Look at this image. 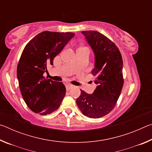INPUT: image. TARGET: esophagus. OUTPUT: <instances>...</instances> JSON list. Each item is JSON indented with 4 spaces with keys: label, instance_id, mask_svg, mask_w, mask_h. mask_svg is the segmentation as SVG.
<instances>
[{
    "label": "esophagus",
    "instance_id": "1",
    "mask_svg": "<svg viewBox=\"0 0 152 152\" xmlns=\"http://www.w3.org/2000/svg\"><path fill=\"white\" fill-rule=\"evenodd\" d=\"M73 86L71 85V84H66V88L67 91H69V90H70L72 88Z\"/></svg>",
    "mask_w": 152,
    "mask_h": 152
}]
</instances>
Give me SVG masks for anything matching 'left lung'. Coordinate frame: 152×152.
Returning a JSON list of instances; mask_svg holds the SVG:
<instances>
[{"mask_svg": "<svg viewBox=\"0 0 152 152\" xmlns=\"http://www.w3.org/2000/svg\"><path fill=\"white\" fill-rule=\"evenodd\" d=\"M82 33L94 53L92 74L97 86L92 94L80 90L76 104L82 114L97 119L111 111L120 96L124 82L123 59L116 45L102 33L96 31Z\"/></svg>", "mask_w": 152, "mask_h": 152, "instance_id": "8db88e82", "label": "left lung"}]
</instances>
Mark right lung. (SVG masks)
<instances>
[{"mask_svg":"<svg viewBox=\"0 0 152 152\" xmlns=\"http://www.w3.org/2000/svg\"><path fill=\"white\" fill-rule=\"evenodd\" d=\"M74 36L73 33L43 31L25 46L17 65L20 92L28 107L45 115L57 110L66 95L62 82L45 78L47 66Z\"/></svg>","mask_w":152,"mask_h":152,"instance_id":"add662e5","label":"right lung"}]
</instances>
